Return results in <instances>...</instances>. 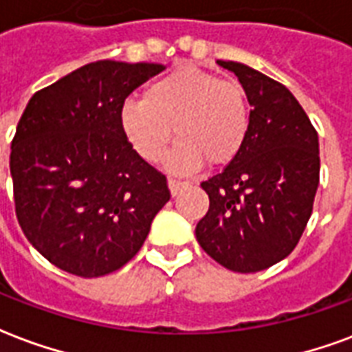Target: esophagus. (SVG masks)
Returning <instances> with one entry per match:
<instances>
[{"instance_id":"esophagus-1","label":"esophagus","mask_w":352,"mask_h":352,"mask_svg":"<svg viewBox=\"0 0 352 352\" xmlns=\"http://www.w3.org/2000/svg\"><path fill=\"white\" fill-rule=\"evenodd\" d=\"M168 186H170L171 195H177V194H179V190H181V188L186 186V182L179 181V179H173V177H170V179H168Z\"/></svg>"}]
</instances>
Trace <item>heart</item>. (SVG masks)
Wrapping results in <instances>:
<instances>
[{"mask_svg":"<svg viewBox=\"0 0 352 352\" xmlns=\"http://www.w3.org/2000/svg\"><path fill=\"white\" fill-rule=\"evenodd\" d=\"M120 127L147 162L164 158L173 134L179 144L170 157L171 168L225 166L245 146L249 103L236 80L181 66L147 85L142 99H127L120 109Z\"/></svg>","mask_w":352,"mask_h":352,"instance_id":"b5f03b06","label":"heart"}]
</instances>
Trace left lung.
Segmentation results:
<instances>
[{
    "instance_id": "obj_1",
    "label": "left lung",
    "mask_w": 352,
    "mask_h": 352,
    "mask_svg": "<svg viewBox=\"0 0 352 352\" xmlns=\"http://www.w3.org/2000/svg\"><path fill=\"white\" fill-rule=\"evenodd\" d=\"M218 64L238 77L253 109L240 155L201 182L210 205L195 236L230 272H262L294 251L310 219L319 184L318 131L284 85L245 64Z\"/></svg>"
}]
</instances>
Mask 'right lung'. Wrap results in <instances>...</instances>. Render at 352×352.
Wrapping results in <instances>:
<instances>
[{"label": "right lung", "mask_w": 352, "mask_h": 352, "mask_svg": "<svg viewBox=\"0 0 352 352\" xmlns=\"http://www.w3.org/2000/svg\"><path fill=\"white\" fill-rule=\"evenodd\" d=\"M162 64L98 60L29 99L10 144L16 218L44 258L101 277L144 245L170 201L166 175L136 155L120 127L125 98Z\"/></svg>", "instance_id": "add662e5"}]
</instances>
